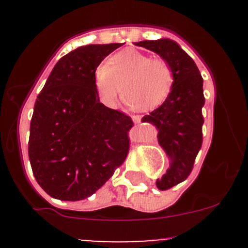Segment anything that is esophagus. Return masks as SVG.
I'll return each mask as SVG.
<instances>
[{"mask_svg":"<svg viewBox=\"0 0 248 248\" xmlns=\"http://www.w3.org/2000/svg\"><path fill=\"white\" fill-rule=\"evenodd\" d=\"M132 120H133L134 124H139L140 120H141V116H140V115H133V116H132Z\"/></svg>","mask_w":248,"mask_h":248,"instance_id":"34e87169","label":"esophagus"}]
</instances>
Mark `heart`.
<instances>
[{
  "instance_id": "1",
  "label": "heart",
  "mask_w": 248,
  "mask_h": 248,
  "mask_svg": "<svg viewBox=\"0 0 248 248\" xmlns=\"http://www.w3.org/2000/svg\"><path fill=\"white\" fill-rule=\"evenodd\" d=\"M174 79L168 62L134 49L112 55L108 63L98 64L93 72L94 89L102 103L111 107L121 86L124 103L139 111L161 106L170 94Z\"/></svg>"
}]
</instances>
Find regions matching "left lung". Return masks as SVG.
<instances>
[{"instance_id": "8db88e82", "label": "left lung", "mask_w": 248, "mask_h": 248, "mask_svg": "<svg viewBox=\"0 0 248 248\" xmlns=\"http://www.w3.org/2000/svg\"><path fill=\"white\" fill-rule=\"evenodd\" d=\"M134 44L156 52L174 72V86L168 98L141 119L156 127L158 144L170 161L166 174L156 181L157 188L166 191L188 177L202 147V78L196 62L175 41L162 38Z\"/></svg>"}]
</instances>
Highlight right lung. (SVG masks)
Listing matches in <instances>:
<instances>
[{"label": "right lung", "mask_w": 248, "mask_h": 248, "mask_svg": "<svg viewBox=\"0 0 248 248\" xmlns=\"http://www.w3.org/2000/svg\"><path fill=\"white\" fill-rule=\"evenodd\" d=\"M124 43L80 46L59 60L34 103L29 157L50 197L77 202L92 196L126 159L133 122L99 102L94 68Z\"/></svg>", "instance_id": "obj_1"}]
</instances>
